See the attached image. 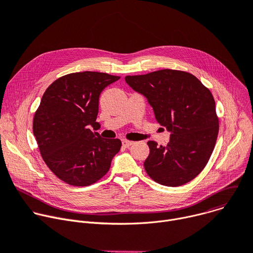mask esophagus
<instances>
[{"instance_id": "esophagus-1", "label": "esophagus", "mask_w": 253, "mask_h": 253, "mask_svg": "<svg viewBox=\"0 0 253 253\" xmlns=\"http://www.w3.org/2000/svg\"><path fill=\"white\" fill-rule=\"evenodd\" d=\"M133 143H134V142H133V141H130V140H123V141H122V144H123L124 147H129V146H131Z\"/></svg>"}]
</instances>
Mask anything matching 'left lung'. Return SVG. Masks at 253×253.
Returning <instances> with one entry per match:
<instances>
[{"mask_svg": "<svg viewBox=\"0 0 253 253\" xmlns=\"http://www.w3.org/2000/svg\"><path fill=\"white\" fill-rule=\"evenodd\" d=\"M125 81L147 99L156 121L170 132L167 146L147 142V174L168 187L194 179L209 162L219 131L215 100L209 88L195 76L174 70L127 76Z\"/></svg>", "mask_w": 253, "mask_h": 253, "instance_id": "left-lung-1", "label": "left lung"}]
</instances>
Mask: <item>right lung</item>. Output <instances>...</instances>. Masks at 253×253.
I'll return each instance as SVG.
<instances>
[{
    "mask_svg": "<svg viewBox=\"0 0 253 253\" xmlns=\"http://www.w3.org/2000/svg\"><path fill=\"white\" fill-rule=\"evenodd\" d=\"M120 77L97 72L74 73L45 90L33 119V133L49 169L72 186L85 187L110 169L121 140L107 139L89 128L99 125V98Z\"/></svg>",
    "mask_w": 253,
    "mask_h": 253,
    "instance_id": "obj_1",
    "label": "right lung"
}]
</instances>
